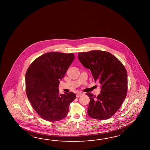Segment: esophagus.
I'll return each mask as SVG.
<instances>
[{"label":"esophagus","mask_w":150,"mask_h":150,"mask_svg":"<svg viewBox=\"0 0 150 150\" xmlns=\"http://www.w3.org/2000/svg\"><path fill=\"white\" fill-rule=\"evenodd\" d=\"M82 95H83V94L81 93L78 92L77 94H76V97H80V96H81Z\"/></svg>","instance_id":"obj_1"}]
</instances>
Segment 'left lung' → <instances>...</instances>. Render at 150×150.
<instances>
[{"label":"left lung","instance_id":"obj_1","mask_svg":"<svg viewBox=\"0 0 150 150\" xmlns=\"http://www.w3.org/2000/svg\"><path fill=\"white\" fill-rule=\"evenodd\" d=\"M78 59L91 71L95 81L100 83V94L97 97L90 93L87 113L96 120H107L117 112L127 96V72L114 55L107 51L92 50L78 53Z\"/></svg>","mask_w":150,"mask_h":150}]
</instances>
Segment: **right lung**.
Listing matches in <instances>:
<instances>
[{
  "instance_id": "right-lung-1",
  "label": "right lung",
  "mask_w": 150,
  "mask_h": 150,
  "mask_svg": "<svg viewBox=\"0 0 150 150\" xmlns=\"http://www.w3.org/2000/svg\"><path fill=\"white\" fill-rule=\"evenodd\" d=\"M74 59L72 53L47 52L37 58L26 72L27 98L35 112L46 121L64 118L76 98L73 92L60 94L57 88Z\"/></svg>"
}]
</instances>
